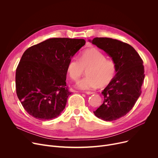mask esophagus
<instances>
[{"mask_svg":"<svg viewBox=\"0 0 158 158\" xmlns=\"http://www.w3.org/2000/svg\"><path fill=\"white\" fill-rule=\"evenodd\" d=\"M85 94L87 95H92V94H94V92H85Z\"/></svg>","mask_w":158,"mask_h":158,"instance_id":"34e87169","label":"esophagus"}]
</instances>
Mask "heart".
<instances>
[{
    "mask_svg": "<svg viewBox=\"0 0 158 158\" xmlns=\"http://www.w3.org/2000/svg\"><path fill=\"white\" fill-rule=\"evenodd\" d=\"M87 69V76L79 80L77 88L87 90L105 86L113 79L117 66L114 62L106 60V56L96 48H89L82 53L80 59L73 57L69 60L66 70L70 78L77 81Z\"/></svg>",
    "mask_w": 158,
    "mask_h": 158,
    "instance_id": "heart-1",
    "label": "heart"
}]
</instances>
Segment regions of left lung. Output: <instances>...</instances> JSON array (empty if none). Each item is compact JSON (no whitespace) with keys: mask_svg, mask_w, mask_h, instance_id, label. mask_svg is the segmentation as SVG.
I'll return each mask as SVG.
<instances>
[{"mask_svg":"<svg viewBox=\"0 0 158 158\" xmlns=\"http://www.w3.org/2000/svg\"><path fill=\"white\" fill-rule=\"evenodd\" d=\"M89 42L111 57L117 72L102 92L103 104L94 111L98 118L113 121L125 116L141 95L145 77L143 61L135 49L121 41L110 38H95Z\"/></svg>","mask_w":158,"mask_h":158,"instance_id":"1","label":"left lung"}]
</instances>
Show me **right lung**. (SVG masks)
<instances>
[{
    "label": "right lung",
    "mask_w": 158,
    "mask_h": 158,
    "mask_svg": "<svg viewBox=\"0 0 158 158\" xmlns=\"http://www.w3.org/2000/svg\"><path fill=\"white\" fill-rule=\"evenodd\" d=\"M84 39L55 38L27 48L16 70V91L23 108L40 120L57 118L71 94L66 85L69 60Z\"/></svg>",
    "instance_id": "add662e5"
}]
</instances>
